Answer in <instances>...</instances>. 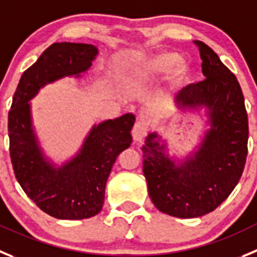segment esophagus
Here are the masks:
<instances>
[{
    "label": "esophagus",
    "instance_id": "esophagus-1",
    "mask_svg": "<svg viewBox=\"0 0 257 257\" xmlns=\"http://www.w3.org/2000/svg\"><path fill=\"white\" fill-rule=\"evenodd\" d=\"M132 136L136 142H141L147 136V125L143 121H137L132 129Z\"/></svg>",
    "mask_w": 257,
    "mask_h": 257
}]
</instances>
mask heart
Listing matches in <instances>:
<instances>
[{"label": "heart", "instance_id": "heart-1", "mask_svg": "<svg viewBox=\"0 0 257 257\" xmlns=\"http://www.w3.org/2000/svg\"><path fill=\"white\" fill-rule=\"evenodd\" d=\"M175 52H157L150 56H136L129 59V73L134 78H148L157 74L167 73L179 62Z\"/></svg>", "mask_w": 257, "mask_h": 257}]
</instances>
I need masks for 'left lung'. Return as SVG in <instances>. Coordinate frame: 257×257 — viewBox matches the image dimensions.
<instances>
[{
	"mask_svg": "<svg viewBox=\"0 0 257 257\" xmlns=\"http://www.w3.org/2000/svg\"><path fill=\"white\" fill-rule=\"evenodd\" d=\"M205 80L175 96L179 109H208L210 128L198 151L176 164L165 153L157 133L146 138L143 174L148 194L160 212L196 218L213 212L238 184L247 157L248 119L236 76L205 43L195 40Z\"/></svg>",
	"mask_w": 257,
	"mask_h": 257,
	"instance_id": "obj_1",
	"label": "left lung"
}]
</instances>
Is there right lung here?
<instances>
[{"label": "right lung", "instance_id": "1", "mask_svg": "<svg viewBox=\"0 0 257 257\" xmlns=\"http://www.w3.org/2000/svg\"><path fill=\"white\" fill-rule=\"evenodd\" d=\"M97 48L54 43L23 73L9 111L10 157L26 195L58 219H85L101 210L107 177L119 153L131 146L133 114L93 125L71 161L54 167L43 155L33 125L30 101L47 83L64 76L80 77L92 64Z\"/></svg>", "mask_w": 257, "mask_h": 257}]
</instances>
